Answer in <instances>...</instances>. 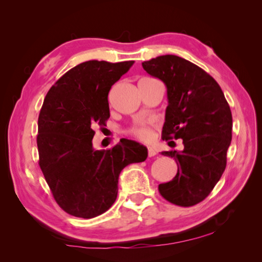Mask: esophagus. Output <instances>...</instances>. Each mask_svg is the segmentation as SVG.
<instances>
[{"label":"esophagus","instance_id":"obj_1","mask_svg":"<svg viewBox=\"0 0 262 262\" xmlns=\"http://www.w3.org/2000/svg\"><path fill=\"white\" fill-rule=\"evenodd\" d=\"M148 155H149V157L156 156V155H157V150L155 149V148H152V147H148Z\"/></svg>","mask_w":262,"mask_h":262}]
</instances>
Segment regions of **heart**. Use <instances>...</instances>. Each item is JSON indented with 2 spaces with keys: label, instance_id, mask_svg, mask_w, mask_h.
Segmentation results:
<instances>
[{
  "label": "heart",
  "instance_id": "1",
  "mask_svg": "<svg viewBox=\"0 0 262 262\" xmlns=\"http://www.w3.org/2000/svg\"><path fill=\"white\" fill-rule=\"evenodd\" d=\"M128 133H129L132 136H134L141 141H149L151 139V135H152L151 129L145 125H139V126L132 127Z\"/></svg>",
  "mask_w": 262,
  "mask_h": 262
}]
</instances>
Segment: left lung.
Returning <instances> with one entry per match:
<instances>
[{
  "instance_id": "1",
  "label": "left lung",
  "mask_w": 262,
  "mask_h": 262,
  "mask_svg": "<svg viewBox=\"0 0 262 262\" xmlns=\"http://www.w3.org/2000/svg\"><path fill=\"white\" fill-rule=\"evenodd\" d=\"M149 75L165 84L168 105L163 140H183V151H163L173 157L178 172L158 190L168 202L190 207L201 202L219 183L227 166L232 137L231 110L223 91L205 70L177 55L142 62Z\"/></svg>"
}]
</instances>
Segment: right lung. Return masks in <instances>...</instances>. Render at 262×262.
Here are the masks:
<instances>
[{
	"label": "right lung",
	"instance_id": "add662e5",
	"mask_svg": "<svg viewBox=\"0 0 262 262\" xmlns=\"http://www.w3.org/2000/svg\"><path fill=\"white\" fill-rule=\"evenodd\" d=\"M134 64L91 60L77 64L47 92L38 119L39 165L68 214L92 219L108 210L123 167L144 162L148 149L122 139L108 150L92 145L95 127L110 118L108 92Z\"/></svg>",
	"mask_w": 262,
	"mask_h": 262
}]
</instances>
